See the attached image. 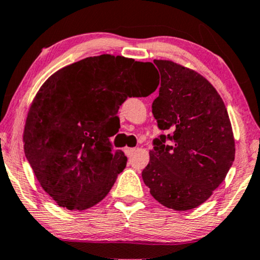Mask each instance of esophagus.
<instances>
[{
  "instance_id": "1",
  "label": "esophagus",
  "mask_w": 260,
  "mask_h": 260,
  "mask_svg": "<svg viewBox=\"0 0 260 260\" xmlns=\"http://www.w3.org/2000/svg\"><path fill=\"white\" fill-rule=\"evenodd\" d=\"M123 151H125V153H126V155H127V156H131V155L133 154V153L135 152V148H132V147H126L125 149H123Z\"/></svg>"
}]
</instances>
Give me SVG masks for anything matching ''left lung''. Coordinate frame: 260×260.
I'll return each instance as SVG.
<instances>
[{
  "label": "left lung",
  "mask_w": 260,
  "mask_h": 260,
  "mask_svg": "<svg viewBox=\"0 0 260 260\" xmlns=\"http://www.w3.org/2000/svg\"><path fill=\"white\" fill-rule=\"evenodd\" d=\"M152 113L161 131L153 140L142 179L153 198L175 211L206 202L235 161V138L224 101L206 79L167 60Z\"/></svg>",
  "instance_id": "8db88e82"
}]
</instances>
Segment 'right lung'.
<instances>
[{
	"mask_svg": "<svg viewBox=\"0 0 260 260\" xmlns=\"http://www.w3.org/2000/svg\"><path fill=\"white\" fill-rule=\"evenodd\" d=\"M153 68L104 54L61 68L40 88L25 121L24 154L58 206L87 210L111 191L127 158L113 148L109 122L127 98L154 92Z\"/></svg>",
	"mask_w": 260,
	"mask_h": 260,
	"instance_id": "obj_1",
	"label": "right lung"
}]
</instances>
